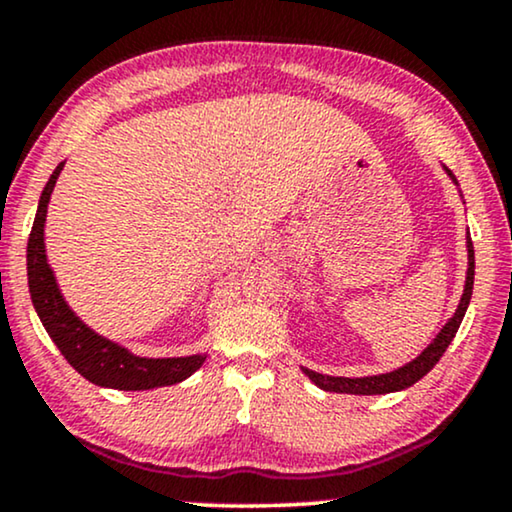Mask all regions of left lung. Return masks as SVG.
<instances>
[{
    "label": "left lung",
    "mask_w": 512,
    "mask_h": 512,
    "mask_svg": "<svg viewBox=\"0 0 512 512\" xmlns=\"http://www.w3.org/2000/svg\"><path fill=\"white\" fill-rule=\"evenodd\" d=\"M451 174V170H446ZM454 177V174H451ZM472 283H475V250H472V241L468 236V278H465V290L461 297V304H458L454 319H451L446 326L442 328V333L437 335L435 342L420 354L418 359H413L411 364H406L404 368H397L392 373H383V375H368V378H333V375H321L304 368V373L309 375V380H314L321 390L326 392H340V394H387V392H399L411 387L413 383H418L423 375H428L432 368L437 366V361L444 357L446 347L451 345V340L456 338L458 328H461V321L465 316V309H468L470 297H472Z\"/></svg>",
    "instance_id": "obj_1"
}]
</instances>
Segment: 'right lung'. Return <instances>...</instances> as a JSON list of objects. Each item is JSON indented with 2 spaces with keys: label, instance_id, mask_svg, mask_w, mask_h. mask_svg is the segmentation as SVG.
Returning a JSON list of instances; mask_svg holds the SVG:
<instances>
[{
  "label": "right lung",
  "instance_id": "add662e5",
  "mask_svg": "<svg viewBox=\"0 0 512 512\" xmlns=\"http://www.w3.org/2000/svg\"><path fill=\"white\" fill-rule=\"evenodd\" d=\"M63 165L66 163L56 167L47 186H44L28 238V286L42 326L47 328L49 338L61 349L68 364L82 378H87L89 383L113 387V390H151V387L181 383V380L189 378L193 371L203 366V354L177 359L134 357L125 347L101 338L92 328L84 326L70 312L63 295L58 293L54 271L49 269L47 255H44V219H47L51 191H54V184Z\"/></svg>",
  "mask_w": 512,
  "mask_h": 512
}]
</instances>
